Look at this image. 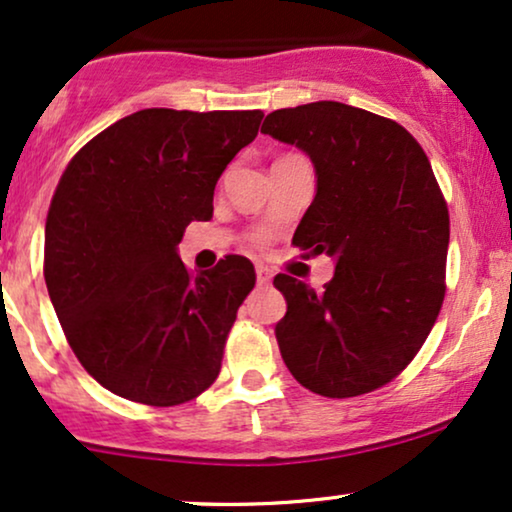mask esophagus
Instances as JSON below:
<instances>
[{
	"label": "esophagus",
	"instance_id": "1",
	"mask_svg": "<svg viewBox=\"0 0 512 512\" xmlns=\"http://www.w3.org/2000/svg\"><path fill=\"white\" fill-rule=\"evenodd\" d=\"M257 286H269L271 283V271L264 264H257Z\"/></svg>",
	"mask_w": 512,
	"mask_h": 512
}]
</instances>
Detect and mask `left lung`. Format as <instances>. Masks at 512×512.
Here are the masks:
<instances>
[{"mask_svg":"<svg viewBox=\"0 0 512 512\" xmlns=\"http://www.w3.org/2000/svg\"><path fill=\"white\" fill-rule=\"evenodd\" d=\"M262 132L312 160L316 196L293 245L335 264L321 293L274 278L288 304L281 357L321 397L378 390L411 364L444 302L449 210L428 155L394 120L340 101L281 108Z\"/></svg>","mask_w":512,"mask_h":512,"instance_id":"left-lung-1","label":"left lung"}]
</instances>
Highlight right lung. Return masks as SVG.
Instances as JSON below:
<instances>
[{
	"mask_svg": "<svg viewBox=\"0 0 512 512\" xmlns=\"http://www.w3.org/2000/svg\"><path fill=\"white\" fill-rule=\"evenodd\" d=\"M262 115L146 108L96 134L58 181L44 281L75 357L118 397L177 406L215 383L255 267L226 255L193 276L177 245L212 217L217 179Z\"/></svg>",
	"mask_w": 512,
	"mask_h": 512,
	"instance_id": "add662e5",
	"label": "right lung"
}]
</instances>
